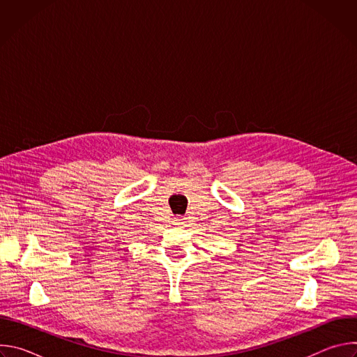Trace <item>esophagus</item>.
I'll return each instance as SVG.
<instances>
[{"instance_id": "obj_1", "label": "esophagus", "mask_w": 357, "mask_h": 357, "mask_svg": "<svg viewBox=\"0 0 357 357\" xmlns=\"http://www.w3.org/2000/svg\"><path fill=\"white\" fill-rule=\"evenodd\" d=\"M176 226H183V219L182 218H175V222H174Z\"/></svg>"}]
</instances>
